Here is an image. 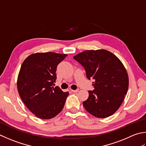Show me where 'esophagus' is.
<instances>
[{"instance_id":"esophagus-1","label":"esophagus","mask_w":146,"mask_h":146,"mask_svg":"<svg viewBox=\"0 0 146 146\" xmlns=\"http://www.w3.org/2000/svg\"><path fill=\"white\" fill-rule=\"evenodd\" d=\"M78 89H76V90H71V92H78Z\"/></svg>"}]
</instances>
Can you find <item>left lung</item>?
<instances>
[{
	"label": "left lung",
	"instance_id": "obj_1",
	"mask_svg": "<svg viewBox=\"0 0 146 146\" xmlns=\"http://www.w3.org/2000/svg\"><path fill=\"white\" fill-rule=\"evenodd\" d=\"M86 71L88 79L93 78L94 90L88 91L83 105L97 118L113 115L120 107L128 88V76L117 57L105 49L88 50L73 57Z\"/></svg>",
	"mask_w": 146,
	"mask_h": 146
}]
</instances>
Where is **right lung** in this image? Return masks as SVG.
Returning a JSON list of instances; mask_svg holds the SVG:
<instances>
[{
  "instance_id": "right-lung-1",
  "label": "right lung",
  "mask_w": 146,
  "mask_h": 146,
  "mask_svg": "<svg viewBox=\"0 0 146 146\" xmlns=\"http://www.w3.org/2000/svg\"><path fill=\"white\" fill-rule=\"evenodd\" d=\"M66 56L52 52H36L23 62L17 88L23 102L37 118L51 119L63 109L69 92L53 85L57 66Z\"/></svg>"
}]
</instances>
